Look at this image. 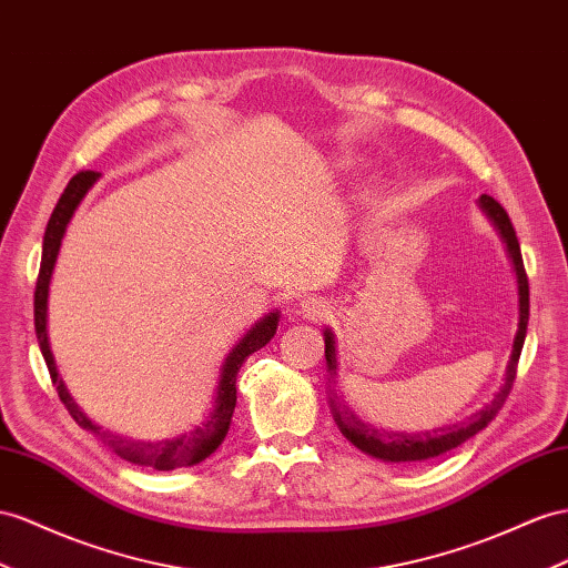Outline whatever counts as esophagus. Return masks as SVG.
<instances>
[{"instance_id":"1","label":"esophagus","mask_w":568,"mask_h":568,"mask_svg":"<svg viewBox=\"0 0 568 568\" xmlns=\"http://www.w3.org/2000/svg\"><path fill=\"white\" fill-rule=\"evenodd\" d=\"M300 314L304 318H312V322H318V318H324L328 314V307L322 300H314V297H304L300 302Z\"/></svg>"}]
</instances>
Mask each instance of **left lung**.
<instances>
[{
	"mask_svg": "<svg viewBox=\"0 0 568 568\" xmlns=\"http://www.w3.org/2000/svg\"><path fill=\"white\" fill-rule=\"evenodd\" d=\"M479 206L491 217V223L497 225L499 235L506 242V250L511 254L514 268H516V278H518V333L514 341V353L511 359H508L506 367V379L504 386L499 388V394L494 396L489 405H485V410L475 413L468 423L454 425V427H442V429H432L423 434H405V432H388V429H376L372 425H365L362 419L353 415V410H347L341 400L331 403L333 405V417H336V425L345 434L347 442H353L359 450L365 454L382 458L388 463H413V460H427L446 454V450L460 446L463 442H468L470 436H475L479 429H485L494 415L501 410L504 400L511 394V386L516 379V367H518V357L523 351V343H526V331H528V316H530V287H528V275L526 266H523V256H520V244L516 237V230L508 221V213L499 201H494L489 194L479 196ZM324 343H326V362H328V372L336 374L338 369V359H336V341H333V333L326 328L324 331Z\"/></svg>",
	"mask_w": 568,
	"mask_h": 568,
	"instance_id": "left-lung-1",
	"label": "left lung"
}]
</instances>
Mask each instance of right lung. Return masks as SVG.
Segmentation results:
<instances>
[{
  "label": "right lung",
  "instance_id": "right-lung-1",
  "mask_svg": "<svg viewBox=\"0 0 568 568\" xmlns=\"http://www.w3.org/2000/svg\"><path fill=\"white\" fill-rule=\"evenodd\" d=\"M100 174L93 170L77 172L74 178L69 180L60 201H57V206L50 215V223L45 227V240H42V261H40V273L36 283V336L40 343V353L48 362L50 379L57 388V394H60L64 408L69 410V415L77 419L79 427L95 434L100 442H103L108 448H112V454H118L129 463H136V465H143V468H153V470L186 468V465H196L203 458H209L213 450L223 444L232 423V413H235V405H237V386H235L237 372L246 357L261 351V347L275 336L281 314L273 312L261 318V322L254 324L252 331H246V336L232 347V353L223 362L221 382H217V390H215L213 413L201 427L165 442H134V439H126V436H118L93 425L91 419L79 410L74 398L69 396L64 382L60 379V372H57L54 357L50 351V341H48V293H50V281H52V268H54L57 254H60L67 225L81 203V199L95 184Z\"/></svg>",
  "mask_w": 568,
  "mask_h": 568
}]
</instances>
